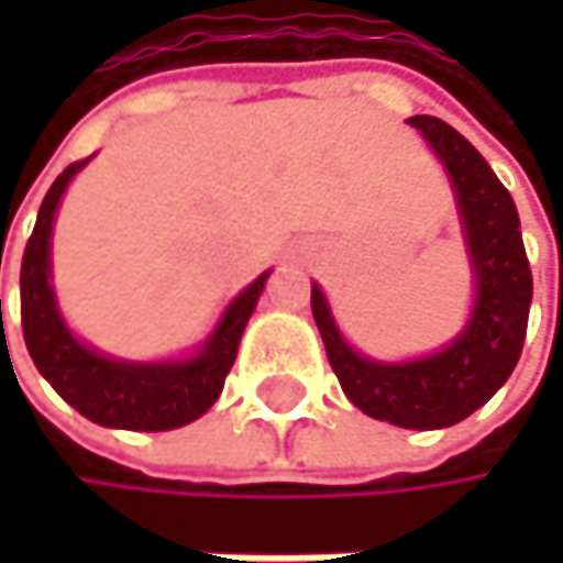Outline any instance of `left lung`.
Here are the masks:
<instances>
[{
	"label": "left lung",
	"mask_w": 563,
	"mask_h": 563,
	"mask_svg": "<svg viewBox=\"0 0 563 563\" xmlns=\"http://www.w3.org/2000/svg\"><path fill=\"white\" fill-rule=\"evenodd\" d=\"M407 123L440 159L456 198L473 274L470 319L443 349L407 362H378L352 349L319 283H312V319L342 391L358 410L407 430H440L479 410L515 372L531 309V267L515 201L476 146L437 117Z\"/></svg>",
	"instance_id": "8db88e82"
}]
</instances>
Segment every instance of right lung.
Instances as JSON below:
<instances>
[{"instance_id": "obj_1", "label": "right lung", "mask_w": 563, "mask_h": 563, "mask_svg": "<svg viewBox=\"0 0 563 563\" xmlns=\"http://www.w3.org/2000/svg\"><path fill=\"white\" fill-rule=\"evenodd\" d=\"M90 159L74 163L60 172L48 188L35 231L29 238L22 257V332L29 355L42 378L55 388L77 413L100 427L117 430H175L198 420L224 388V378L238 358V345L264 283L271 271H264L251 286H244L208 339L185 358L163 362H126L93 345L80 342L57 309L52 286V234L55 214L70 178Z\"/></svg>"}]
</instances>
